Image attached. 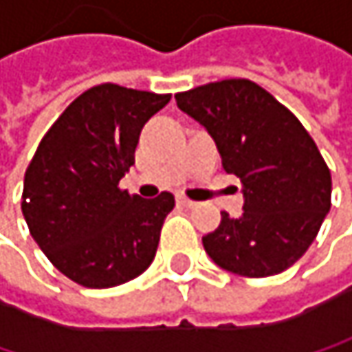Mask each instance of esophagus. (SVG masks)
I'll return each instance as SVG.
<instances>
[{"instance_id": "esophagus-1", "label": "esophagus", "mask_w": 352, "mask_h": 352, "mask_svg": "<svg viewBox=\"0 0 352 352\" xmlns=\"http://www.w3.org/2000/svg\"><path fill=\"white\" fill-rule=\"evenodd\" d=\"M177 204L183 206V208H195L197 206V201H193V199H189L185 195H177Z\"/></svg>"}]
</instances>
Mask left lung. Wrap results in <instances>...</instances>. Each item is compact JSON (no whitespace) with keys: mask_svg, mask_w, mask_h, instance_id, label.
<instances>
[{"mask_svg":"<svg viewBox=\"0 0 352 352\" xmlns=\"http://www.w3.org/2000/svg\"><path fill=\"white\" fill-rule=\"evenodd\" d=\"M177 106L216 140L226 173L245 187V214L222 212L201 239L216 265L245 277L292 267L330 210L332 177L302 122L250 79H224L175 94Z\"/></svg>","mask_w":352,"mask_h":352,"instance_id":"1","label":"left lung"}]
</instances>
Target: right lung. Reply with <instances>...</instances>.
Wrapping results in <instances>:
<instances>
[{
    "instance_id": "1",
    "label": "right lung",
    "mask_w": 352,
    "mask_h": 352,
    "mask_svg": "<svg viewBox=\"0 0 352 352\" xmlns=\"http://www.w3.org/2000/svg\"><path fill=\"white\" fill-rule=\"evenodd\" d=\"M171 94L102 83L73 100L42 136L24 175L22 214L48 261L71 281L104 289L148 269L175 208L163 191L120 189L142 126Z\"/></svg>"
}]
</instances>
